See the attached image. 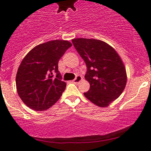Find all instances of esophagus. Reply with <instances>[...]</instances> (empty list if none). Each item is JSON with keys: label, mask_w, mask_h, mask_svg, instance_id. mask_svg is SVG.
Returning a JSON list of instances; mask_svg holds the SVG:
<instances>
[{"label": "esophagus", "mask_w": 151, "mask_h": 151, "mask_svg": "<svg viewBox=\"0 0 151 151\" xmlns=\"http://www.w3.org/2000/svg\"><path fill=\"white\" fill-rule=\"evenodd\" d=\"M82 80V78L81 76H77L76 77V78L73 80V82H74V83H78V82H81Z\"/></svg>", "instance_id": "obj_1"}]
</instances>
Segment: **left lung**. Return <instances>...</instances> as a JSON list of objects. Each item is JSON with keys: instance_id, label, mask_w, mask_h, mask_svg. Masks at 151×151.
Masks as SVG:
<instances>
[{"instance_id": "obj_1", "label": "left lung", "mask_w": 151, "mask_h": 151, "mask_svg": "<svg viewBox=\"0 0 151 151\" xmlns=\"http://www.w3.org/2000/svg\"><path fill=\"white\" fill-rule=\"evenodd\" d=\"M72 41L87 66L85 78L90 83V89L84 95L97 106H108L120 96L127 82L120 57L101 40L80 38Z\"/></svg>"}]
</instances>
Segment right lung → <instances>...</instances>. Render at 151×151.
<instances>
[{"mask_svg":"<svg viewBox=\"0 0 151 151\" xmlns=\"http://www.w3.org/2000/svg\"><path fill=\"white\" fill-rule=\"evenodd\" d=\"M71 46L68 41L54 40L37 45L24 57L17 71L16 85L26 106L44 111L60 99L66 84L61 80L58 62Z\"/></svg>","mask_w":151,"mask_h":151,"instance_id":"right-lung-1","label":"right lung"}]
</instances>
